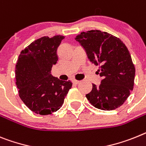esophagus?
<instances>
[{
    "mask_svg": "<svg viewBox=\"0 0 146 146\" xmlns=\"http://www.w3.org/2000/svg\"><path fill=\"white\" fill-rule=\"evenodd\" d=\"M72 81H73V83H74V84H79V83H80V81H79V80H73Z\"/></svg>",
    "mask_w": 146,
    "mask_h": 146,
    "instance_id": "esophagus-1",
    "label": "esophagus"
}]
</instances>
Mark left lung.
Wrapping results in <instances>:
<instances>
[{
	"label": "left lung",
	"mask_w": 146,
	"mask_h": 146,
	"mask_svg": "<svg viewBox=\"0 0 146 146\" xmlns=\"http://www.w3.org/2000/svg\"><path fill=\"white\" fill-rule=\"evenodd\" d=\"M92 63L100 66L97 72L103 78L99 86L92 84L86 95L93 106L104 111L117 109L133 90L135 67L125 45L108 32L90 30L76 36Z\"/></svg>",
	"instance_id": "8db88e82"
}]
</instances>
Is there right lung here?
Instances as JSON below:
<instances>
[{
    "mask_svg": "<svg viewBox=\"0 0 146 146\" xmlns=\"http://www.w3.org/2000/svg\"><path fill=\"white\" fill-rule=\"evenodd\" d=\"M64 36H44L21 51L15 67L16 85L21 99L36 114L48 115L60 109L72 83L51 74L58 60L57 50Z\"/></svg>",
    "mask_w": 146,
    "mask_h": 146,
    "instance_id": "1",
    "label": "right lung"
}]
</instances>
